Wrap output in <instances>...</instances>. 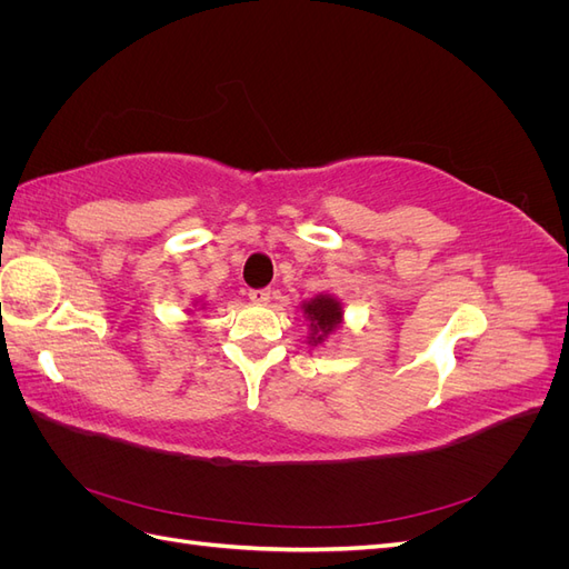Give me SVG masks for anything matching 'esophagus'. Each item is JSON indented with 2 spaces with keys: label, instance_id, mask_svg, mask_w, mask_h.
<instances>
[{
  "label": "esophagus",
  "instance_id": "34e87169",
  "mask_svg": "<svg viewBox=\"0 0 569 569\" xmlns=\"http://www.w3.org/2000/svg\"><path fill=\"white\" fill-rule=\"evenodd\" d=\"M249 299L253 303H268L270 301V289H249Z\"/></svg>",
  "mask_w": 569,
  "mask_h": 569
}]
</instances>
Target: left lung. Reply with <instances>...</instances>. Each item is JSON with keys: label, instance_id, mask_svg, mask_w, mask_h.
I'll use <instances>...</instances> for the list:
<instances>
[{"label": "left lung", "instance_id": "left-lung-1", "mask_svg": "<svg viewBox=\"0 0 569 569\" xmlns=\"http://www.w3.org/2000/svg\"><path fill=\"white\" fill-rule=\"evenodd\" d=\"M303 313L311 320V343H322L325 337L335 332L341 322V306L332 297H316L303 303Z\"/></svg>", "mask_w": 569, "mask_h": 569}]
</instances>
